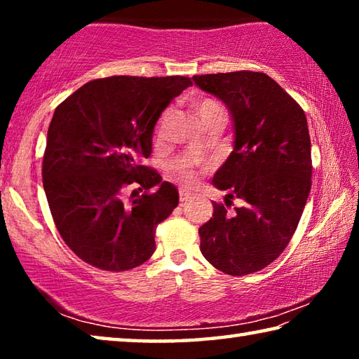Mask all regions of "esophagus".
<instances>
[{
	"label": "esophagus",
	"mask_w": 359,
	"mask_h": 359,
	"mask_svg": "<svg viewBox=\"0 0 359 359\" xmlns=\"http://www.w3.org/2000/svg\"><path fill=\"white\" fill-rule=\"evenodd\" d=\"M190 196H191V191L188 190L187 187H180V188H179V198H180L182 203L187 201V199L190 198Z\"/></svg>",
	"instance_id": "1"
}]
</instances>
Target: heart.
I'll return each instance as SVG.
<instances>
[{
	"label": "heart",
	"mask_w": 359,
	"mask_h": 359,
	"mask_svg": "<svg viewBox=\"0 0 359 359\" xmlns=\"http://www.w3.org/2000/svg\"><path fill=\"white\" fill-rule=\"evenodd\" d=\"M196 114H198L199 121H203V120H205L214 114L224 115V111H223L222 104H218V102L214 101V100H201V101L196 102ZM166 120H168V115H163L161 120L158 121V125L155 128V141H160V137L163 135V130H165ZM194 151L199 154V151H201V147H196V149H194ZM169 169H171L174 174H179L180 177L185 179V180H191L193 175H194L190 161H177V163H174V165H171V168H169Z\"/></svg>",
	"instance_id": "1"
}]
</instances>
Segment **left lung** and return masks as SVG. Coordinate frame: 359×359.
<instances>
[{"label": "left lung", "instance_id": "left-lung-1", "mask_svg": "<svg viewBox=\"0 0 359 359\" xmlns=\"http://www.w3.org/2000/svg\"><path fill=\"white\" fill-rule=\"evenodd\" d=\"M226 104L234 149L214 175L226 204L199 228L201 253L228 276H247L278 258L293 238L312 187L311 136L301 106L264 72L193 76ZM243 205L229 212L230 199Z\"/></svg>", "mask_w": 359, "mask_h": 359}]
</instances>
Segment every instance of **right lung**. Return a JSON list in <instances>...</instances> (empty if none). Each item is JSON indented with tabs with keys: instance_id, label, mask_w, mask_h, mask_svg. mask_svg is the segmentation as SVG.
I'll use <instances>...</instances> for the list:
<instances>
[{
	"instance_id": "obj_1",
	"label": "right lung",
	"mask_w": 359,
	"mask_h": 359,
	"mask_svg": "<svg viewBox=\"0 0 359 359\" xmlns=\"http://www.w3.org/2000/svg\"><path fill=\"white\" fill-rule=\"evenodd\" d=\"M190 85L184 76L96 79L53 112L42 184L60 236L85 263L120 272L154 255L179 191L142 160L161 112Z\"/></svg>"
}]
</instances>
